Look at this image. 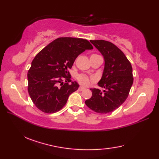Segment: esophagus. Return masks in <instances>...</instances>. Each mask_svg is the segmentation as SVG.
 Returning <instances> with one entry per match:
<instances>
[{"label": "esophagus", "instance_id": "1", "mask_svg": "<svg viewBox=\"0 0 159 159\" xmlns=\"http://www.w3.org/2000/svg\"><path fill=\"white\" fill-rule=\"evenodd\" d=\"M79 89L80 91H83V90L85 89V87H83V86H80V87H79Z\"/></svg>", "mask_w": 159, "mask_h": 159}]
</instances>
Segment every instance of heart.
Here are the masks:
<instances>
[{"label":"heart","mask_w":159,"mask_h":159,"mask_svg":"<svg viewBox=\"0 0 159 159\" xmlns=\"http://www.w3.org/2000/svg\"><path fill=\"white\" fill-rule=\"evenodd\" d=\"M97 55H92V57L93 56H96ZM76 79L78 81H79V83L83 85L87 86L90 83V82H92L93 80V78L92 77H89L88 76L85 75V74H79L76 76Z\"/></svg>","instance_id":"b5f03b06"}]
</instances>
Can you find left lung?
Returning <instances> with one entry per match:
<instances>
[{
  "mask_svg": "<svg viewBox=\"0 0 159 159\" xmlns=\"http://www.w3.org/2000/svg\"><path fill=\"white\" fill-rule=\"evenodd\" d=\"M104 59L102 77L98 85L104 88L90 89L91 98L86 105L98 113H108L122 104L128 98L133 83V68L124 52L113 43L105 40H90Z\"/></svg>",
  "mask_w": 159,
  "mask_h": 159,
  "instance_id": "1",
  "label": "left lung"
}]
</instances>
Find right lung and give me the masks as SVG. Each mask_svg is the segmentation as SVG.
Here are the masks:
<instances>
[{
	"label": "right lung",
	"mask_w": 159,
	"mask_h": 159,
	"mask_svg": "<svg viewBox=\"0 0 159 159\" xmlns=\"http://www.w3.org/2000/svg\"><path fill=\"white\" fill-rule=\"evenodd\" d=\"M92 49V45L87 39L59 38L35 57L27 74L28 92L38 109L53 113L65 106L69 96L79 87L77 82L70 80L68 69L80 54Z\"/></svg>",
	"instance_id": "1"
}]
</instances>
